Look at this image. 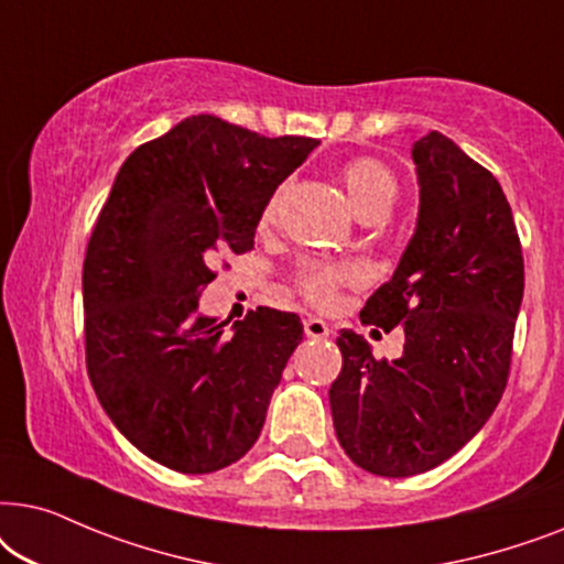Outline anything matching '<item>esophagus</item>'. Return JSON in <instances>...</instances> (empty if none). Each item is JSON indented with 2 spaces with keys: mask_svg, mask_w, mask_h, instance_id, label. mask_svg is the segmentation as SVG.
I'll list each match as a JSON object with an SVG mask.
<instances>
[{
  "mask_svg": "<svg viewBox=\"0 0 564 564\" xmlns=\"http://www.w3.org/2000/svg\"><path fill=\"white\" fill-rule=\"evenodd\" d=\"M304 333L306 337H314V340H325V337H329V325L325 319H317V317H306L304 319Z\"/></svg>",
  "mask_w": 564,
  "mask_h": 564,
  "instance_id": "34e87169",
  "label": "esophagus"
}]
</instances>
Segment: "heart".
<instances>
[{
  "label": "heart",
  "instance_id": "b5f03b06",
  "mask_svg": "<svg viewBox=\"0 0 564 564\" xmlns=\"http://www.w3.org/2000/svg\"><path fill=\"white\" fill-rule=\"evenodd\" d=\"M343 183L345 191H348L350 204L356 206V212L371 214L379 212V208H392L397 198V180L392 172H389L384 164L377 160H369V156H360V160H352L343 167ZM278 200H281V191L273 193V198L268 200L265 208L260 214V227L265 229L273 224ZM352 281L350 268H333V265H310L304 268L296 278V289L302 291V296L314 306H333L337 302V291L345 283Z\"/></svg>",
  "mask_w": 564,
  "mask_h": 564
}]
</instances>
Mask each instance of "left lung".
<instances>
[{"label": "left lung", "instance_id": "left-lung-1", "mask_svg": "<svg viewBox=\"0 0 564 564\" xmlns=\"http://www.w3.org/2000/svg\"><path fill=\"white\" fill-rule=\"evenodd\" d=\"M417 227L400 265L360 310L364 325L404 329L397 360H377L343 329L329 387L335 433L360 469L412 477L477 435L508 384L523 254L506 193L444 133L415 141Z\"/></svg>", "mask_w": 564, "mask_h": 564}]
</instances>
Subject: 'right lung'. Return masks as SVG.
Listing matches in <instances>:
<instances>
[{
    "label": "right lung",
    "mask_w": 564,
    "mask_h": 564,
    "mask_svg": "<svg viewBox=\"0 0 564 564\" xmlns=\"http://www.w3.org/2000/svg\"><path fill=\"white\" fill-rule=\"evenodd\" d=\"M317 144L191 116L118 170L82 270L87 373L149 459L208 475L258 441L302 322L258 306L227 333L198 296L216 252L252 250L262 208Z\"/></svg>",
    "instance_id": "add662e5"
}]
</instances>
